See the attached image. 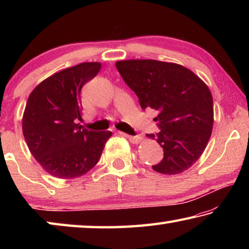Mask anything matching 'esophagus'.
I'll return each mask as SVG.
<instances>
[{
  "mask_svg": "<svg viewBox=\"0 0 249 249\" xmlns=\"http://www.w3.org/2000/svg\"><path fill=\"white\" fill-rule=\"evenodd\" d=\"M123 136L127 137L130 142H133V144H140V142L142 141V137L141 136V135H137V136H130V135H127V134H123L121 133Z\"/></svg>",
  "mask_w": 249,
  "mask_h": 249,
  "instance_id": "esophagus-1",
  "label": "esophagus"
}]
</instances>
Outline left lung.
<instances>
[{"instance_id": "1", "label": "left lung", "mask_w": 249, "mask_h": 249, "mask_svg": "<svg viewBox=\"0 0 249 249\" xmlns=\"http://www.w3.org/2000/svg\"><path fill=\"white\" fill-rule=\"evenodd\" d=\"M126 84L140 99L142 109L157 112L160 132L148 134L163 149V158L153 166L162 175L189 169L203 154L214 123L213 98L208 86L185 67L153 60L116 61Z\"/></svg>"}]
</instances>
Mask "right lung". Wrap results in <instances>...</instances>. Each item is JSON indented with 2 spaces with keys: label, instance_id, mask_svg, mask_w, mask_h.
<instances>
[{
  "label": "right lung",
  "instance_id": "obj_1",
  "mask_svg": "<svg viewBox=\"0 0 249 249\" xmlns=\"http://www.w3.org/2000/svg\"><path fill=\"white\" fill-rule=\"evenodd\" d=\"M100 62H82L53 73L29 94L23 114V134L46 172L74 179L91 170L112 132H91L81 121L82 87L99 73Z\"/></svg>",
  "mask_w": 249,
  "mask_h": 249
}]
</instances>
